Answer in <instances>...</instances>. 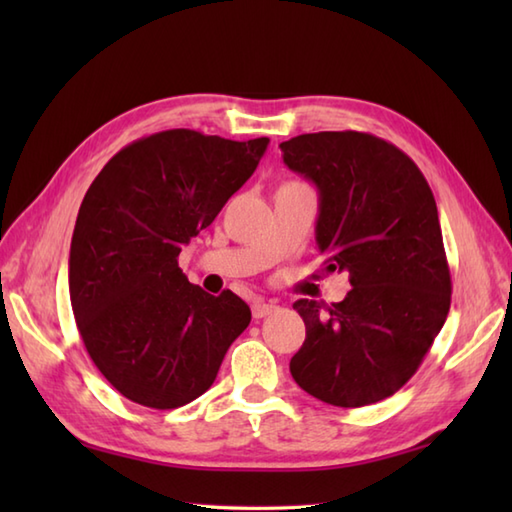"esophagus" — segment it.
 I'll list each match as a JSON object with an SVG mask.
<instances>
[{
    "label": "esophagus",
    "instance_id": "esophagus-1",
    "mask_svg": "<svg viewBox=\"0 0 512 512\" xmlns=\"http://www.w3.org/2000/svg\"><path fill=\"white\" fill-rule=\"evenodd\" d=\"M250 310H253V319H264L268 317V314H273L277 310L275 303H266V301H253V306H250Z\"/></svg>",
    "mask_w": 512,
    "mask_h": 512
}]
</instances>
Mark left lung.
<instances>
[{
  "label": "left lung",
  "mask_w": 512,
  "mask_h": 512,
  "mask_svg": "<svg viewBox=\"0 0 512 512\" xmlns=\"http://www.w3.org/2000/svg\"><path fill=\"white\" fill-rule=\"evenodd\" d=\"M284 162L317 184L325 270L352 290L332 308L299 299L297 385L334 407L385 400L416 374L451 308V273L429 182L405 151L365 132L301 134Z\"/></svg>",
  "instance_id": "left-lung-1"
}]
</instances>
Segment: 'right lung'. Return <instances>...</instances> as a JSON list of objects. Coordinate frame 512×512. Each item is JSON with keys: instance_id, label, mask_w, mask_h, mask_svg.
<instances>
[{"instance_id": "add662e5", "label": "right lung", "mask_w": 512, "mask_h": 512, "mask_svg": "<svg viewBox=\"0 0 512 512\" xmlns=\"http://www.w3.org/2000/svg\"><path fill=\"white\" fill-rule=\"evenodd\" d=\"M268 143L167 129L123 147L85 193L70 246L72 312L94 365L127 400L187 405L248 328L246 301L189 284L178 255L253 176Z\"/></svg>"}]
</instances>
